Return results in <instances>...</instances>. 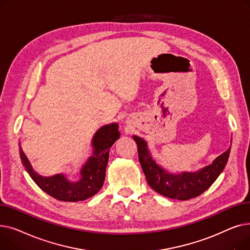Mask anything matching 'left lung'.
<instances>
[{
  "label": "left lung",
  "instance_id": "1",
  "mask_svg": "<svg viewBox=\"0 0 250 250\" xmlns=\"http://www.w3.org/2000/svg\"><path fill=\"white\" fill-rule=\"evenodd\" d=\"M138 146V155L148 185L158 193L170 199L187 201L202 194L211 187L225 168L230 148L221 154L211 165H208L198 172H183L170 174L157 165L147 149V143L134 136Z\"/></svg>",
  "mask_w": 250,
  "mask_h": 250
}]
</instances>
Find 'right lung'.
I'll return each instance as SVG.
<instances>
[{
  "mask_svg": "<svg viewBox=\"0 0 250 250\" xmlns=\"http://www.w3.org/2000/svg\"><path fill=\"white\" fill-rule=\"evenodd\" d=\"M120 138L117 124L104 125L99 128L93 140L94 152L81 170V179L71 182L62 174L43 177L33 171V169L22 151L19 150L22 164L36 185L52 198L62 202H78L89 199L96 194L103 186L105 171L108 163L110 147Z\"/></svg>",
  "mask_w": 250,
  "mask_h": 250,
  "instance_id": "obj_1",
  "label": "right lung"
}]
</instances>
